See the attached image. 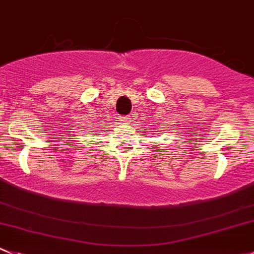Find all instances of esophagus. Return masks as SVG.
Segmentation results:
<instances>
[{
    "label": "esophagus",
    "mask_w": 254,
    "mask_h": 254,
    "mask_svg": "<svg viewBox=\"0 0 254 254\" xmlns=\"http://www.w3.org/2000/svg\"><path fill=\"white\" fill-rule=\"evenodd\" d=\"M120 123H122V124H129L130 118L129 117H122L120 118Z\"/></svg>",
    "instance_id": "34e87169"
}]
</instances>
